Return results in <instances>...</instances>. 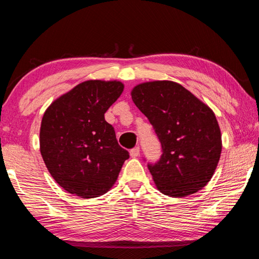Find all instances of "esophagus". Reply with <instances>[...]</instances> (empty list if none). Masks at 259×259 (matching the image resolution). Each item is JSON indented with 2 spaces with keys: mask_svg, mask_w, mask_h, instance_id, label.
Instances as JSON below:
<instances>
[{
  "mask_svg": "<svg viewBox=\"0 0 259 259\" xmlns=\"http://www.w3.org/2000/svg\"><path fill=\"white\" fill-rule=\"evenodd\" d=\"M139 153H140V150L138 146H136L133 148V150H130V155L133 157H137L139 155Z\"/></svg>",
  "mask_w": 259,
  "mask_h": 259,
  "instance_id": "obj_1",
  "label": "esophagus"
}]
</instances>
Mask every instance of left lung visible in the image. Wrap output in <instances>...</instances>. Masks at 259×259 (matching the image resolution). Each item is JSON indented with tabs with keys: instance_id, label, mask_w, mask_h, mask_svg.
<instances>
[{
	"instance_id": "8db88e82",
	"label": "left lung",
	"mask_w": 259,
	"mask_h": 259,
	"mask_svg": "<svg viewBox=\"0 0 259 259\" xmlns=\"http://www.w3.org/2000/svg\"><path fill=\"white\" fill-rule=\"evenodd\" d=\"M131 97L162 146L160 160L147 163L157 190L183 198L203 188L222 153L221 129L210 107L172 81L142 83Z\"/></svg>"
}]
</instances>
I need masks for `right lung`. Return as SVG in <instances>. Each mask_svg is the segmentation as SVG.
I'll list each match as a JSON object with an SVG mask.
<instances>
[{"instance_id":"add662e5","label":"right lung","mask_w":259,"mask_h":259,"mask_svg":"<svg viewBox=\"0 0 259 259\" xmlns=\"http://www.w3.org/2000/svg\"><path fill=\"white\" fill-rule=\"evenodd\" d=\"M123 88L119 81L82 82L56 99L42 117L43 161L55 181L71 194L83 199L105 194L129 157L104 116Z\"/></svg>"}]
</instances>
